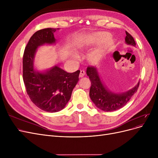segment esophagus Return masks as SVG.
Returning <instances> with one entry per match:
<instances>
[{
    "instance_id": "1",
    "label": "esophagus",
    "mask_w": 158,
    "mask_h": 158,
    "mask_svg": "<svg viewBox=\"0 0 158 158\" xmlns=\"http://www.w3.org/2000/svg\"><path fill=\"white\" fill-rule=\"evenodd\" d=\"M85 75V71L84 70H80V75L79 76L80 78L83 77V76Z\"/></svg>"
}]
</instances>
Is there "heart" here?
I'll list each match as a JSON object with an SVG mask.
<instances>
[{"label": "heart", "mask_w": 158, "mask_h": 158, "mask_svg": "<svg viewBox=\"0 0 158 158\" xmlns=\"http://www.w3.org/2000/svg\"><path fill=\"white\" fill-rule=\"evenodd\" d=\"M108 37V34L106 33H95V34L91 35L89 37V40L87 41L86 44H82L81 45V49L84 48L85 47H88L90 45H97L102 42L103 40L106 39V37ZM113 45V40L111 38H107V39L103 42L102 45L99 47L98 49H97L94 52L93 55V59L95 60H99L102 58V57L108 52L110 49L111 48V46ZM73 57L75 59H78L79 56L76 53L73 54Z\"/></svg>", "instance_id": "heart-1"}]
</instances>
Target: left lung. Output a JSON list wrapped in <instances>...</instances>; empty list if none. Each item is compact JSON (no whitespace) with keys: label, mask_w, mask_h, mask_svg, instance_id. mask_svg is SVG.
<instances>
[{"label":"left lung","mask_w":158,"mask_h":158,"mask_svg":"<svg viewBox=\"0 0 158 158\" xmlns=\"http://www.w3.org/2000/svg\"><path fill=\"white\" fill-rule=\"evenodd\" d=\"M125 42L128 45L136 46L133 37L126 31ZM86 74L91 81L89 97L98 109L104 111H116L124 107L138 90L139 82L136 86L126 92L115 94L111 92L100 79L96 68L88 66Z\"/></svg>","instance_id":"left-lung-1"}]
</instances>
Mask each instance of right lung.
Wrapping results in <instances>:
<instances>
[{"label": "right lung", "instance_id": "obj_1", "mask_svg": "<svg viewBox=\"0 0 158 158\" xmlns=\"http://www.w3.org/2000/svg\"><path fill=\"white\" fill-rule=\"evenodd\" d=\"M55 28H45L36 31L28 41L23 56V80L27 94L37 107L49 113L64 108L78 82L80 72L69 73L56 65L45 72L34 69L37 47L55 44Z\"/></svg>", "mask_w": 158, "mask_h": 158}]
</instances>
